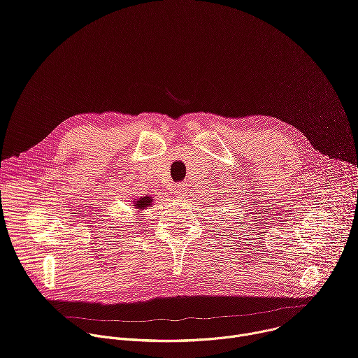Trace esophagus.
<instances>
[{
  "label": "esophagus",
  "mask_w": 358,
  "mask_h": 358,
  "mask_svg": "<svg viewBox=\"0 0 358 358\" xmlns=\"http://www.w3.org/2000/svg\"><path fill=\"white\" fill-rule=\"evenodd\" d=\"M185 192H187V185H185L184 182H180V184H177V185H176V191H174V194H176V196H177V198H182V196L185 195Z\"/></svg>",
  "instance_id": "34e87169"
}]
</instances>
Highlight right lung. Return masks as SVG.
Listing matches in <instances>:
<instances>
[{"label": "right lung", "instance_id": "add662e5", "mask_svg": "<svg viewBox=\"0 0 358 358\" xmlns=\"http://www.w3.org/2000/svg\"><path fill=\"white\" fill-rule=\"evenodd\" d=\"M150 202H152L151 196H144V198H140L138 201H134L136 208H138V210H144L145 207H148Z\"/></svg>", "mask_w": 358, "mask_h": 358}]
</instances>
